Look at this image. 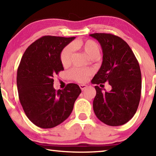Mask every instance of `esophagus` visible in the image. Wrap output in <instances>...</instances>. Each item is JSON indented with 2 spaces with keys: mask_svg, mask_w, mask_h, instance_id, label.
I'll return each mask as SVG.
<instances>
[{
  "mask_svg": "<svg viewBox=\"0 0 156 156\" xmlns=\"http://www.w3.org/2000/svg\"><path fill=\"white\" fill-rule=\"evenodd\" d=\"M79 86H80V88L82 90H85V89H86V88L87 87V86L86 85H80Z\"/></svg>",
  "mask_w": 156,
  "mask_h": 156,
  "instance_id": "1",
  "label": "esophagus"
}]
</instances>
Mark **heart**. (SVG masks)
Masks as SVG:
<instances>
[{
    "label": "heart",
    "mask_w": 156,
    "mask_h": 156,
    "mask_svg": "<svg viewBox=\"0 0 156 156\" xmlns=\"http://www.w3.org/2000/svg\"><path fill=\"white\" fill-rule=\"evenodd\" d=\"M74 47L81 48L89 58L92 56H98L99 54V47L94 41L87 39L85 41H80L73 43ZM73 49L70 45L66 46L62 51L60 55L61 62L64 66H68L71 64ZM92 73L90 69L83 68H75L71 72V76L74 80L78 83H85Z\"/></svg>",
    "instance_id": "b5f03b06"
}]
</instances>
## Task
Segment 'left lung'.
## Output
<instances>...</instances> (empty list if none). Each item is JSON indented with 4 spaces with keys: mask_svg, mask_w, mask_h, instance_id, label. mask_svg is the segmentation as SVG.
<instances>
[{
    "mask_svg": "<svg viewBox=\"0 0 156 156\" xmlns=\"http://www.w3.org/2000/svg\"><path fill=\"white\" fill-rule=\"evenodd\" d=\"M90 36L100 43L103 51L102 65L92 83L98 85L108 82L112 87L108 92L95 86L94 111L105 124L123 125L131 119L139 105L142 90L139 63L128 44L119 37L108 33Z\"/></svg>",
    "mask_w": 156,
    "mask_h": 156,
    "instance_id": "obj_1",
    "label": "left lung"
}]
</instances>
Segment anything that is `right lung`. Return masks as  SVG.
<instances>
[{"label": "right lung", "instance_id": "1", "mask_svg": "<svg viewBox=\"0 0 156 156\" xmlns=\"http://www.w3.org/2000/svg\"><path fill=\"white\" fill-rule=\"evenodd\" d=\"M76 37L44 36L30 44L17 70L16 84L22 108L30 121L41 128L56 126L67 119L81 93L77 84L56 91L53 77L64 68L60 54Z\"/></svg>", "mask_w": 156, "mask_h": 156}]
</instances>
